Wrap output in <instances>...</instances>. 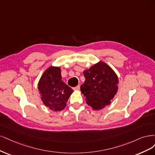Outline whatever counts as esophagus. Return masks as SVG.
Segmentation results:
<instances>
[{
    "instance_id": "34e87169",
    "label": "esophagus",
    "mask_w": 155,
    "mask_h": 155,
    "mask_svg": "<svg viewBox=\"0 0 155 155\" xmlns=\"http://www.w3.org/2000/svg\"><path fill=\"white\" fill-rule=\"evenodd\" d=\"M73 89V90H74V91H78L80 89V86H77V87H74Z\"/></svg>"
}]
</instances>
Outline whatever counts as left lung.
Masks as SVG:
<instances>
[{
  "label": "left lung",
  "mask_w": 155,
  "mask_h": 155,
  "mask_svg": "<svg viewBox=\"0 0 155 155\" xmlns=\"http://www.w3.org/2000/svg\"><path fill=\"white\" fill-rule=\"evenodd\" d=\"M85 82L81 86L86 102L93 110H101L111 104L118 89V77L113 69L100 61L84 70Z\"/></svg>",
  "instance_id": "left-lung-1"
}]
</instances>
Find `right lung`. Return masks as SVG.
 Returning <instances> with one entry per match:
<instances>
[{"label": "right lung", "mask_w": 155, "mask_h": 155, "mask_svg": "<svg viewBox=\"0 0 155 155\" xmlns=\"http://www.w3.org/2000/svg\"><path fill=\"white\" fill-rule=\"evenodd\" d=\"M43 104L54 111H61L67 106L73 89L62 81L61 69L50 66L44 71L38 83Z\"/></svg>", "instance_id": "add662e5"}]
</instances>
